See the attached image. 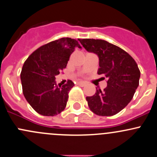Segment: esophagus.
Returning a JSON list of instances; mask_svg holds the SVG:
<instances>
[{
	"label": "esophagus",
	"mask_w": 157,
	"mask_h": 157,
	"mask_svg": "<svg viewBox=\"0 0 157 157\" xmlns=\"http://www.w3.org/2000/svg\"><path fill=\"white\" fill-rule=\"evenodd\" d=\"M77 85H79L80 86H85L86 85V83H85V82H83V81H80V82H77Z\"/></svg>",
	"instance_id": "34e87169"
}]
</instances>
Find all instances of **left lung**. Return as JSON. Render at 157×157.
Instances as JSON below:
<instances>
[{
	"instance_id": "1",
	"label": "left lung",
	"mask_w": 157,
	"mask_h": 157,
	"mask_svg": "<svg viewBox=\"0 0 157 157\" xmlns=\"http://www.w3.org/2000/svg\"><path fill=\"white\" fill-rule=\"evenodd\" d=\"M80 42L88 52L98 56V74L108 79L104 91L97 90L95 95L86 98L90 110L98 116L117 114L131 101L139 85L138 65L126 51L106 40L81 39Z\"/></svg>"
}]
</instances>
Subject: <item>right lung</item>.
I'll return each mask as SVG.
<instances>
[{"label":"right lung","mask_w":157,"mask_h":157,"mask_svg":"<svg viewBox=\"0 0 157 157\" xmlns=\"http://www.w3.org/2000/svg\"><path fill=\"white\" fill-rule=\"evenodd\" d=\"M80 40L62 37L49 42L36 49L25 62L20 74L23 95L40 114L55 116L65 108L74 83L68 80L65 85H57L56 77L65 68L74 49L82 48Z\"/></svg>","instance_id":"obj_1"}]
</instances>
